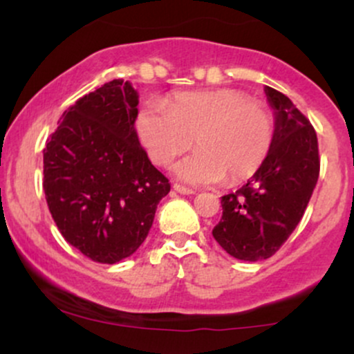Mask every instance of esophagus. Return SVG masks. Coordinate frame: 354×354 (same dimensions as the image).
<instances>
[{
	"mask_svg": "<svg viewBox=\"0 0 354 354\" xmlns=\"http://www.w3.org/2000/svg\"><path fill=\"white\" fill-rule=\"evenodd\" d=\"M173 189H174V191H178V193H181V194H194V193H196V191H194V189L186 188V186L178 185V183H174V185H173Z\"/></svg>",
	"mask_w": 354,
	"mask_h": 354,
	"instance_id": "34e87169",
	"label": "esophagus"
}]
</instances>
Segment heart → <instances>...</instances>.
I'll return each instance as SVG.
<instances>
[{
  "label": "heart",
  "mask_w": 354,
  "mask_h": 354,
  "mask_svg": "<svg viewBox=\"0 0 354 354\" xmlns=\"http://www.w3.org/2000/svg\"><path fill=\"white\" fill-rule=\"evenodd\" d=\"M141 143L156 165H169L196 141V149L174 166L181 180L209 185L226 176L239 183L261 168L274 143L271 109L239 89L181 91L163 103L145 104L136 118Z\"/></svg>",
  "instance_id": "b5f03b06"
}]
</instances>
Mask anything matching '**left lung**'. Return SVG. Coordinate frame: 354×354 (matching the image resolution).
<instances>
[{
    "label": "left lung",
    "instance_id": "left-lung-1",
    "mask_svg": "<svg viewBox=\"0 0 354 354\" xmlns=\"http://www.w3.org/2000/svg\"><path fill=\"white\" fill-rule=\"evenodd\" d=\"M276 135L270 156L243 188L221 198L213 238L243 261L273 256L290 238L319 176L318 138L310 120L283 93L266 86Z\"/></svg>",
    "mask_w": 354,
    "mask_h": 354
}]
</instances>
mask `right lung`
Wrapping results in <instances>:
<instances>
[{"label":"right lung","mask_w":354,"mask_h":354,"mask_svg":"<svg viewBox=\"0 0 354 354\" xmlns=\"http://www.w3.org/2000/svg\"><path fill=\"white\" fill-rule=\"evenodd\" d=\"M136 106L131 83H104L63 113L43 149V189L59 233L103 265L135 253L171 189L138 140Z\"/></svg>","instance_id":"1"}]
</instances>
